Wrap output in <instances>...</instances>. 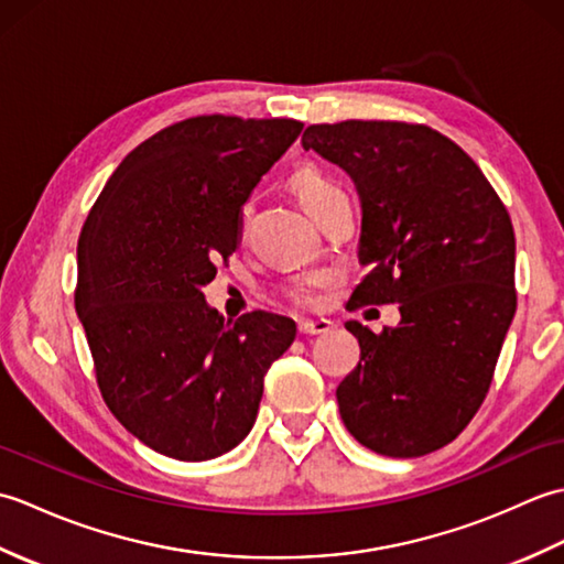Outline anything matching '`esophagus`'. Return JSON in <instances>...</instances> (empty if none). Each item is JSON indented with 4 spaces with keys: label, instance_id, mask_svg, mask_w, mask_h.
Returning <instances> with one entry per match:
<instances>
[{
    "label": "esophagus",
    "instance_id": "34e87169",
    "mask_svg": "<svg viewBox=\"0 0 564 564\" xmlns=\"http://www.w3.org/2000/svg\"><path fill=\"white\" fill-rule=\"evenodd\" d=\"M329 329H332L329 319H303V322H297V332H301L303 337H317V334H325Z\"/></svg>",
    "mask_w": 564,
    "mask_h": 564
}]
</instances>
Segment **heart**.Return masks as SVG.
<instances>
[{
    "label": "heart",
    "mask_w": 564,
    "mask_h": 564,
    "mask_svg": "<svg viewBox=\"0 0 564 564\" xmlns=\"http://www.w3.org/2000/svg\"><path fill=\"white\" fill-rule=\"evenodd\" d=\"M289 186L317 223L325 220L327 215L337 210L339 206H346V203H349L346 191L341 188L337 178L329 176L315 162L295 164L289 176ZM247 218H249V208H245L242 213V223H247ZM322 285H325V275L319 273L303 275V279H293L285 283L281 289V295L289 305L297 310H310L317 305V291Z\"/></svg>",
    "instance_id": "b5f03b06"
}]
</instances>
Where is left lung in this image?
Returning <instances> with one entry per match:
<instances>
[{
    "instance_id": "1",
    "label": "left lung",
    "mask_w": 564,
    "mask_h": 564,
    "mask_svg": "<svg viewBox=\"0 0 564 564\" xmlns=\"http://www.w3.org/2000/svg\"><path fill=\"white\" fill-rule=\"evenodd\" d=\"M303 148L349 172L361 196L368 273L351 310L400 305V325L346 322L361 361L337 388L351 436L419 458L470 424L517 313V237L480 166L424 123L307 126Z\"/></svg>"
}]
</instances>
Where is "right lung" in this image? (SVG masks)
<instances>
[{
	"mask_svg": "<svg viewBox=\"0 0 564 564\" xmlns=\"http://www.w3.org/2000/svg\"><path fill=\"white\" fill-rule=\"evenodd\" d=\"M293 118L191 116L128 154L77 242L75 307L111 414L145 446L210 460L254 426L263 376L295 322L232 325L200 285L242 242V206L301 135Z\"/></svg>",
	"mask_w": 564,
	"mask_h": 564,
	"instance_id": "1",
	"label": "right lung"
}]
</instances>
